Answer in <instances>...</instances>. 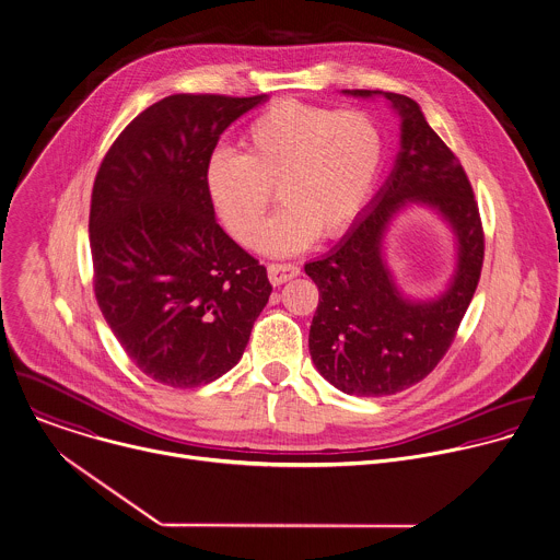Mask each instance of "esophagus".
<instances>
[{"mask_svg": "<svg viewBox=\"0 0 560 560\" xmlns=\"http://www.w3.org/2000/svg\"><path fill=\"white\" fill-rule=\"evenodd\" d=\"M299 268L294 264H270L268 266V279L272 285H281V283H288L290 279L299 277Z\"/></svg>", "mask_w": 560, "mask_h": 560, "instance_id": "obj_1", "label": "esophagus"}]
</instances>
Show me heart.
<instances>
[{"instance_id":"b5f03b06","label":"heart","mask_w":560,"mask_h":560,"mask_svg":"<svg viewBox=\"0 0 560 560\" xmlns=\"http://www.w3.org/2000/svg\"><path fill=\"white\" fill-rule=\"evenodd\" d=\"M244 154L209 156L205 185L224 229L244 246L258 237L277 188L284 202L259 248L292 255L318 235L345 233L364 211L382 165V132L362 110L279 102L242 135Z\"/></svg>"}]
</instances>
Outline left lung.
<instances>
[{"instance_id":"8db88e82","label":"left lung","mask_w":560,"mask_h":560,"mask_svg":"<svg viewBox=\"0 0 560 560\" xmlns=\"http://www.w3.org/2000/svg\"><path fill=\"white\" fill-rule=\"evenodd\" d=\"M351 97H386L399 115V152L386 183L327 255L305 264L318 288L310 327L316 371L355 397L397 395L428 377L447 353L474 299L485 259L480 211L469 178L432 130L421 106L399 93L345 89ZM410 206L434 210L455 240V272L434 298L406 295L385 259V235Z\"/></svg>"}]
</instances>
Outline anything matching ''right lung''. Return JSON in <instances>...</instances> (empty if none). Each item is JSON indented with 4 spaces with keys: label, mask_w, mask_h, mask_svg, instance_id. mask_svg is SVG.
Instances as JSON below:
<instances>
[{
    "label": "right lung",
    "mask_w": 560,
    "mask_h": 560,
    "mask_svg": "<svg viewBox=\"0 0 560 560\" xmlns=\"http://www.w3.org/2000/svg\"><path fill=\"white\" fill-rule=\"evenodd\" d=\"M268 95L178 93L139 113L91 194L95 299L150 380L196 388L231 371L268 303L266 268L215 222L205 185L220 135Z\"/></svg>",
    "instance_id": "obj_1"
}]
</instances>
